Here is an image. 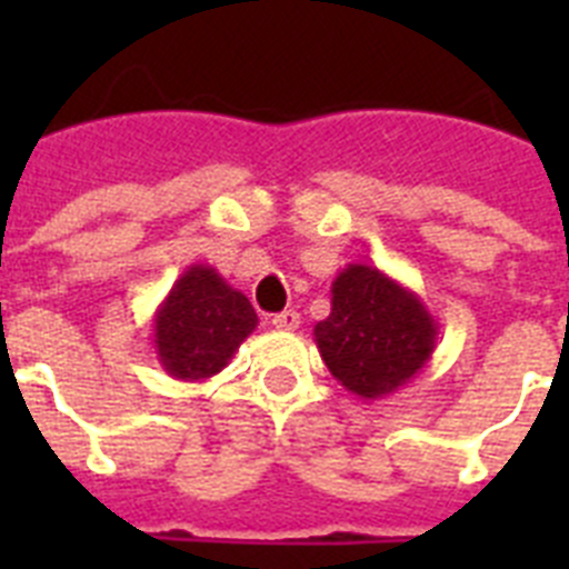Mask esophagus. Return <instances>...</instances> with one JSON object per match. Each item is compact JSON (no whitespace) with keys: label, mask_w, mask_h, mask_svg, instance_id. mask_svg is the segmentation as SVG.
Here are the masks:
<instances>
[{"label":"esophagus","mask_w":569,"mask_h":569,"mask_svg":"<svg viewBox=\"0 0 569 569\" xmlns=\"http://www.w3.org/2000/svg\"><path fill=\"white\" fill-rule=\"evenodd\" d=\"M273 328L290 333V330L299 328V313L296 310H281V313L273 316Z\"/></svg>","instance_id":"obj_1"}]
</instances>
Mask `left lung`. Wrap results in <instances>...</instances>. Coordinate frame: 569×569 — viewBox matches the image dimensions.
Instances as JSON below:
<instances>
[{
	"instance_id": "left-lung-1",
	"label": "left lung",
	"mask_w": 569,
	"mask_h": 569,
	"mask_svg": "<svg viewBox=\"0 0 569 569\" xmlns=\"http://www.w3.org/2000/svg\"><path fill=\"white\" fill-rule=\"evenodd\" d=\"M313 328L321 361L359 399H385L433 359L439 325L421 296L373 264H347Z\"/></svg>"
}]
</instances>
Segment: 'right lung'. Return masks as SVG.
Listing matches in <instances>:
<instances>
[{
  "label": "right lung",
  "instance_id": "add662e5",
  "mask_svg": "<svg viewBox=\"0 0 569 569\" xmlns=\"http://www.w3.org/2000/svg\"><path fill=\"white\" fill-rule=\"evenodd\" d=\"M259 325L248 296L230 288L210 264H190L153 316L156 359L179 381L222 373Z\"/></svg>",
  "mask_w": 569,
  "mask_h": 569
}]
</instances>
